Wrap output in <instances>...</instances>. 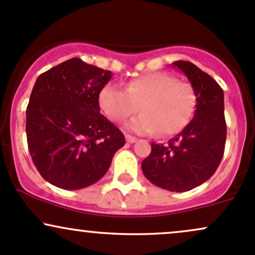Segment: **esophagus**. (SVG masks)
<instances>
[{"instance_id": "1", "label": "esophagus", "mask_w": 255, "mask_h": 255, "mask_svg": "<svg viewBox=\"0 0 255 255\" xmlns=\"http://www.w3.org/2000/svg\"><path fill=\"white\" fill-rule=\"evenodd\" d=\"M125 139H127L128 143H135L137 141L136 137L130 136V135H125Z\"/></svg>"}]
</instances>
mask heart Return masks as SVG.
<instances>
[{
  "mask_svg": "<svg viewBox=\"0 0 255 255\" xmlns=\"http://www.w3.org/2000/svg\"><path fill=\"white\" fill-rule=\"evenodd\" d=\"M99 104L113 122H123L138 111L139 116L124 124L128 132L165 136L178 133L193 117L196 97L191 85L164 72H151L128 82L125 88L107 84L100 91Z\"/></svg>",
  "mask_w": 255,
  "mask_h": 255,
  "instance_id": "b5f03b06",
  "label": "heart"
}]
</instances>
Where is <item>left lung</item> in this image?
Returning <instances> with one entry per match:
<instances>
[{
    "label": "left lung",
    "mask_w": 255,
    "mask_h": 255,
    "mask_svg": "<svg viewBox=\"0 0 255 255\" xmlns=\"http://www.w3.org/2000/svg\"><path fill=\"white\" fill-rule=\"evenodd\" d=\"M188 78L196 97L194 118L167 144L151 143L142 161L145 178L162 189L182 193L199 187L216 172L227 139L224 93L210 74L189 61L172 64Z\"/></svg>",
    "instance_id": "1"
}]
</instances>
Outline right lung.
Instances as JSON below:
<instances>
[{"mask_svg": "<svg viewBox=\"0 0 255 255\" xmlns=\"http://www.w3.org/2000/svg\"><path fill=\"white\" fill-rule=\"evenodd\" d=\"M112 72L78 58L37 78L26 110L33 164L45 181L66 190L87 188L110 168L125 137L100 113V91Z\"/></svg>", "mask_w": 255, "mask_h": 255, "instance_id": "obj_1", "label": "right lung"}]
</instances>
